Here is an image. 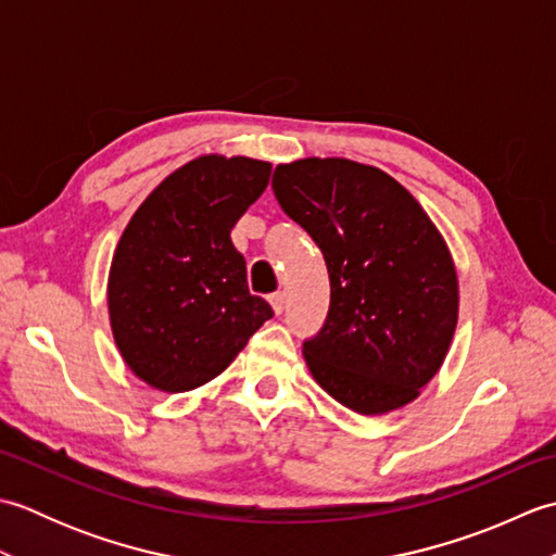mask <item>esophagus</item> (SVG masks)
Here are the masks:
<instances>
[{"label": "esophagus", "instance_id": "obj_1", "mask_svg": "<svg viewBox=\"0 0 556 556\" xmlns=\"http://www.w3.org/2000/svg\"><path fill=\"white\" fill-rule=\"evenodd\" d=\"M269 303H271V308H275V313L279 315L281 311H285V303H287V293L285 291H275L269 296Z\"/></svg>", "mask_w": 556, "mask_h": 556}]
</instances>
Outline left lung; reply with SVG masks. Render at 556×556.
Here are the masks:
<instances>
[{"label": "left lung", "mask_w": 556, "mask_h": 556, "mask_svg": "<svg viewBox=\"0 0 556 556\" xmlns=\"http://www.w3.org/2000/svg\"><path fill=\"white\" fill-rule=\"evenodd\" d=\"M271 191L329 271L325 325L303 341L317 384L363 416L406 406L440 370L458 320L440 231L392 176L344 157L279 164Z\"/></svg>", "instance_id": "left-lung-1"}]
</instances>
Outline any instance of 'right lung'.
<instances>
[{"instance_id":"obj_1","label":"right lung","mask_w":556,"mask_h":556,"mask_svg":"<svg viewBox=\"0 0 556 556\" xmlns=\"http://www.w3.org/2000/svg\"><path fill=\"white\" fill-rule=\"evenodd\" d=\"M271 164L205 155L184 164L128 222L110 269V323L128 368L162 392L217 377L275 311L248 291L233 224Z\"/></svg>"}]
</instances>
